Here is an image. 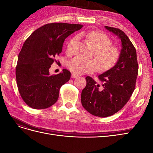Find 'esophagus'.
<instances>
[{"mask_svg": "<svg viewBox=\"0 0 153 153\" xmlns=\"http://www.w3.org/2000/svg\"><path fill=\"white\" fill-rule=\"evenodd\" d=\"M78 76V75H76V74H75V73H72V75H71V77L73 78H77Z\"/></svg>", "mask_w": 153, "mask_h": 153, "instance_id": "1", "label": "esophagus"}]
</instances>
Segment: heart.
<instances>
[{"label": "heart", "mask_w": 153, "mask_h": 153, "mask_svg": "<svg viewBox=\"0 0 153 153\" xmlns=\"http://www.w3.org/2000/svg\"><path fill=\"white\" fill-rule=\"evenodd\" d=\"M79 36L84 38L89 45L94 50V57L99 62L101 71H108L116 64L119 59L120 50L115 46L111 45L110 39L105 34L100 31L92 30L80 33ZM76 40L75 38H73L68 43L66 47L68 53L73 52ZM97 63L95 60H85L76 57L71 60L67 66L71 72L83 74L98 70L99 67Z\"/></svg>", "instance_id": "b5f03b06"}]
</instances>
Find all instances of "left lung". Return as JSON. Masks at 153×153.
<instances>
[{
	"mask_svg": "<svg viewBox=\"0 0 153 153\" xmlns=\"http://www.w3.org/2000/svg\"><path fill=\"white\" fill-rule=\"evenodd\" d=\"M105 28L121 41L119 59L112 69L98 76L101 84L86 76L87 84L81 94L83 107L100 117L114 115L127 103L135 90L138 72L136 49L128 37L119 29Z\"/></svg>",
	"mask_w": 153,
	"mask_h": 153,
	"instance_id": "8db88e82",
	"label": "left lung"
}]
</instances>
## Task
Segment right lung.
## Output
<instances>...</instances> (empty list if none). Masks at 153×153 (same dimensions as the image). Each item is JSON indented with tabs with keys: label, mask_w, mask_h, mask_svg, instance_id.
<instances>
[{
	"label": "right lung",
	"mask_w": 153,
	"mask_h": 153,
	"mask_svg": "<svg viewBox=\"0 0 153 153\" xmlns=\"http://www.w3.org/2000/svg\"><path fill=\"white\" fill-rule=\"evenodd\" d=\"M83 27L52 23L36 29L27 38L18 57L16 79L24 102L34 109H45L56 103L59 90L70 79L71 73L50 75L49 69L62 52L65 39Z\"/></svg>",
	"instance_id": "right-lung-1"
}]
</instances>
